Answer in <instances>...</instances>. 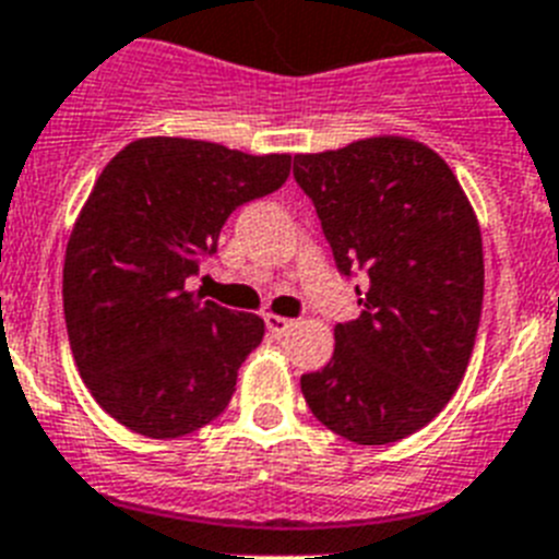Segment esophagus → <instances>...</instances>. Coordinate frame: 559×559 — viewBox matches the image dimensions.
Instances as JSON below:
<instances>
[{
	"label": "esophagus",
	"instance_id": "34e87169",
	"mask_svg": "<svg viewBox=\"0 0 559 559\" xmlns=\"http://www.w3.org/2000/svg\"><path fill=\"white\" fill-rule=\"evenodd\" d=\"M264 323H266V332H270L272 337H284L295 326L293 318H281V316H264Z\"/></svg>",
	"mask_w": 559,
	"mask_h": 559
}]
</instances>
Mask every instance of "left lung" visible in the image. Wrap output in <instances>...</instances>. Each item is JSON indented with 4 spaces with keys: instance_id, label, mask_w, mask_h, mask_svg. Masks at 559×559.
<instances>
[{
    "instance_id": "8db88e82",
    "label": "left lung",
    "mask_w": 559,
    "mask_h": 559,
    "mask_svg": "<svg viewBox=\"0 0 559 559\" xmlns=\"http://www.w3.org/2000/svg\"><path fill=\"white\" fill-rule=\"evenodd\" d=\"M360 316L335 326V352L301 374L326 429L383 447L424 429L461 386L483 309V243L449 164L426 144L381 135L295 156Z\"/></svg>"
}]
</instances>
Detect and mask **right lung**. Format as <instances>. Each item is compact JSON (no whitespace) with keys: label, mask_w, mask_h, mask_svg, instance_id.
<instances>
[{"label":"right lung","mask_w":559,"mask_h":559,"mask_svg":"<svg viewBox=\"0 0 559 559\" xmlns=\"http://www.w3.org/2000/svg\"><path fill=\"white\" fill-rule=\"evenodd\" d=\"M289 162L139 139L102 170L68 241L62 295L79 374L121 426L181 438L227 409L264 321L185 284L229 215L287 181Z\"/></svg>","instance_id":"right-lung-1"}]
</instances>
